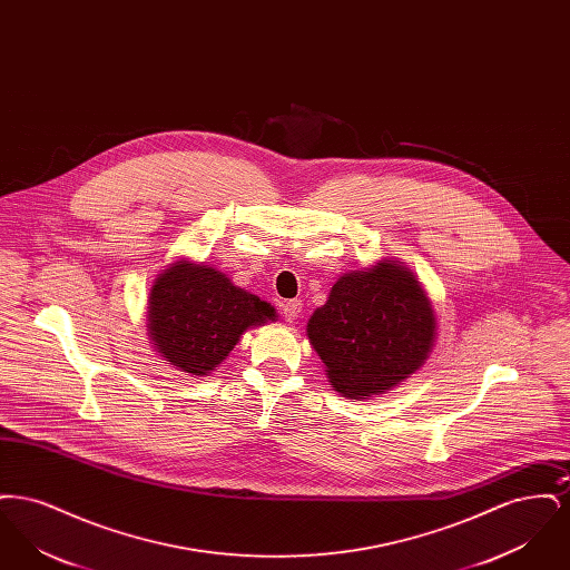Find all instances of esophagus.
Wrapping results in <instances>:
<instances>
[{
    "label": "esophagus",
    "instance_id": "esophagus-1",
    "mask_svg": "<svg viewBox=\"0 0 570 570\" xmlns=\"http://www.w3.org/2000/svg\"><path fill=\"white\" fill-rule=\"evenodd\" d=\"M301 301H288V303H284V321L286 323H295L298 318V314H301Z\"/></svg>",
    "mask_w": 570,
    "mask_h": 570
}]
</instances>
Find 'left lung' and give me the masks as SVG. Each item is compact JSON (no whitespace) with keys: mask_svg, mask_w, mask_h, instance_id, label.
<instances>
[{"mask_svg":"<svg viewBox=\"0 0 570 570\" xmlns=\"http://www.w3.org/2000/svg\"><path fill=\"white\" fill-rule=\"evenodd\" d=\"M305 331L333 389L351 400H370L425 365L438 318L412 269L397 258H382L340 275Z\"/></svg>","mask_w":570,"mask_h":570,"instance_id":"1","label":"left lung"}]
</instances>
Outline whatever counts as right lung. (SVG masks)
<instances>
[{"label": "right lung", "mask_w": 570, "mask_h": 570, "mask_svg": "<svg viewBox=\"0 0 570 570\" xmlns=\"http://www.w3.org/2000/svg\"><path fill=\"white\" fill-rule=\"evenodd\" d=\"M273 321L277 312L272 303L190 258L164 267L147 297V335L154 351L190 376H209L247 328Z\"/></svg>", "instance_id": "obj_1"}]
</instances>
